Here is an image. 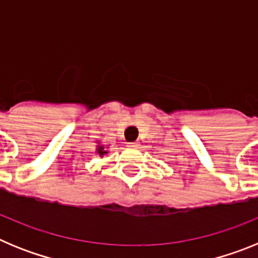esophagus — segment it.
I'll use <instances>...</instances> for the list:
<instances>
[{
	"mask_svg": "<svg viewBox=\"0 0 258 258\" xmlns=\"http://www.w3.org/2000/svg\"><path fill=\"white\" fill-rule=\"evenodd\" d=\"M138 146H140V143L138 142H129L126 145V147H129V149H137Z\"/></svg>",
	"mask_w": 258,
	"mask_h": 258,
	"instance_id": "obj_1",
	"label": "esophagus"
}]
</instances>
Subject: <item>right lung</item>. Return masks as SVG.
Listing matches in <instances>:
<instances>
[{
  "instance_id": "add662e5",
  "label": "right lung",
  "mask_w": 258,
  "mask_h": 258,
  "mask_svg": "<svg viewBox=\"0 0 258 258\" xmlns=\"http://www.w3.org/2000/svg\"><path fill=\"white\" fill-rule=\"evenodd\" d=\"M95 154L99 155L101 157H103L104 155L107 154L106 147H104V145H102L101 142H97V149H95Z\"/></svg>"
}]
</instances>
